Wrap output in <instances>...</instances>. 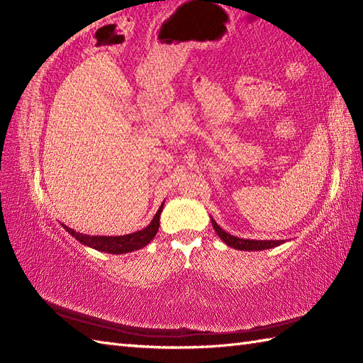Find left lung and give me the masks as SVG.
<instances>
[{"label":"left lung","mask_w":363,"mask_h":363,"mask_svg":"<svg viewBox=\"0 0 363 363\" xmlns=\"http://www.w3.org/2000/svg\"><path fill=\"white\" fill-rule=\"evenodd\" d=\"M212 226L215 229V233L218 234L221 238L230 248L235 250H242V251H262V250H268V248H274V246H279L282 240H246V238H238L225 233L217 223L212 220Z\"/></svg>","instance_id":"8db88e82"}]
</instances>
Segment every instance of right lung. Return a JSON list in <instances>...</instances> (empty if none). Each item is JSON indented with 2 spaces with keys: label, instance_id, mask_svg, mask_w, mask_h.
<instances>
[{
  "label": "right lung",
  "instance_id": "1",
  "mask_svg": "<svg viewBox=\"0 0 363 363\" xmlns=\"http://www.w3.org/2000/svg\"><path fill=\"white\" fill-rule=\"evenodd\" d=\"M162 207L157 211L156 217L152 218V221L150 223L148 226L142 230H137L134 234H128V235H120V237H99V235H84L76 233L74 229L64 226L68 234H72L76 240L81 242L82 245H87L90 248H95L98 251H104L109 254H125V252H130L134 250H140L143 246L148 245L154 237H156L157 230H159V220H160V212Z\"/></svg>",
  "mask_w": 363,
  "mask_h": 363
}]
</instances>
